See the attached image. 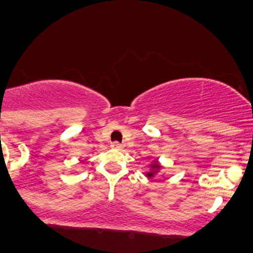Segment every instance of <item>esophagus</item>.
<instances>
[{
    "label": "esophagus",
    "mask_w": 253,
    "mask_h": 253,
    "mask_svg": "<svg viewBox=\"0 0 253 253\" xmlns=\"http://www.w3.org/2000/svg\"><path fill=\"white\" fill-rule=\"evenodd\" d=\"M112 147H113V149H116V150H123L124 145L119 144V142H113V144H112Z\"/></svg>",
    "instance_id": "34e87169"
}]
</instances>
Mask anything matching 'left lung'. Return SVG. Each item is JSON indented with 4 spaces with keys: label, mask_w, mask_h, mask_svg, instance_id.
<instances>
[{
    "label": "left lung",
    "mask_w": 253,
    "mask_h": 253,
    "mask_svg": "<svg viewBox=\"0 0 253 253\" xmlns=\"http://www.w3.org/2000/svg\"><path fill=\"white\" fill-rule=\"evenodd\" d=\"M162 169H164V166L160 164L159 160L155 159L154 161H151V164L149 165V171L145 173V176H146L149 179L154 178L155 176H157V174L162 171Z\"/></svg>",
    "instance_id": "left-lung-1"
}]
</instances>
